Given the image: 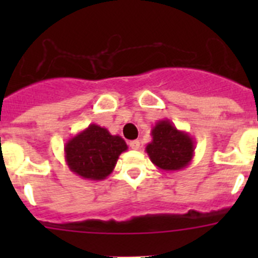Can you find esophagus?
<instances>
[{
	"mask_svg": "<svg viewBox=\"0 0 258 258\" xmlns=\"http://www.w3.org/2000/svg\"><path fill=\"white\" fill-rule=\"evenodd\" d=\"M129 146H131V149H133V150H140L141 142L138 140L131 141V142H129Z\"/></svg>",
	"mask_w": 258,
	"mask_h": 258,
	"instance_id": "obj_1",
	"label": "esophagus"
}]
</instances>
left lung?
<instances>
[{
  "label": "left lung",
  "instance_id": "obj_1",
  "mask_svg": "<svg viewBox=\"0 0 258 258\" xmlns=\"http://www.w3.org/2000/svg\"><path fill=\"white\" fill-rule=\"evenodd\" d=\"M152 141L146 152L155 166L164 172L181 170L191 163L195 142L186 132L178 131L169 120H160L151 131Z\"/></svg>",
  "mask_w": 258,
  "mask_h": 258
}]
</instances>
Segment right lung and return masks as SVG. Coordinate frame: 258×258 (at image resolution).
Returning <instances> with one entry per match:
<instances>
[{
	"label": "right lung",
	"instance_id": "1",
	"mask_svg": "<svg viewBox=\"0 0 258 258\" xmlns=\"http://www.w3.org/2000/svg\"><path fill=\"white\" fill-rule=\"evenodd\" d=\"M126 150L121 137L112 136L106 127L90 124L67 141L64 157L71 172L81 178L102 181L112 173L118 156Z\"/></svg>",
	"mask_w": 258,
	"mask_h": 258
}]
</instances>
